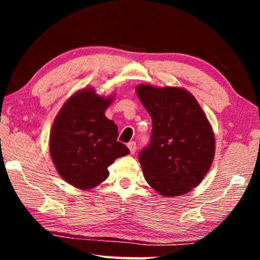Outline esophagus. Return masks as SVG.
Here are the masks:
<instances>
[{
	"label": "esophagus",
	"instance_id": "34e87169",
	"mask_svg": "<svg viewBox=\"0 0 260 260\" xmlns=\"http://www.w3.org/2000/svg\"><path fill=\"white\" fill-rule=\"evenodd\" d=\"M127 147H128L132 155H133V153H135V151H136V143L134 142V141H133V142H129L128 144H127Z\"/></svg>",
	"mask_w": 260,
	"mask_h": 260
}]
</instances>
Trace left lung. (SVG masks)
Listing matches in <instances>:
<instances>
[{
    "label": "left lung",
    "mask_w": 260,
    "mask_h": 260,
    "mask_svg": "<svg viewBox=\"0 0 260 260\" xmlns=\"http://www.w3.org/2000/svg\"><path fill=\"white\" fill-rule=\"evenodd\" d=\"M136 94L152 120L150 142L139 155L144 178L161 196L184 195L201 183L212 164V127L183 88L143 83Z\"/></svg>",
    "instance_id": "obj_1"
}]
</instances>
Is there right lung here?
I'll list each match as a JSON object with an SVG mask.
<instances>
[{"label": "right lung", "instance_id": "add662e5", "mask_svg": "<svg viewBox=\"0 0 260 260\" xmlns=\"http://www.w3.org/2000/svg\"><path fill=\"white\" fill-rule=\"evenodd\" d=\"M113 96L94 88L73 94L59 110L50 132L49 152L57 172L76 188L91 189L109 177L108 167L129 153L118 142V127L105 117Z\"/></svg>", "mask_w": 260, "mask_h": 260}]
</instances>
